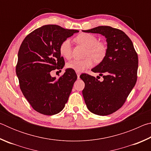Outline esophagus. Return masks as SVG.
Wrapping results in <instances>:
<instances>
[{
    "instance_id": "obj_1",
    "label": "esophagus",
    "mask_w": 151,
    "mask_h": 151,
    "mask_svg": "<svg viewBox=\"0 0 151 151\" xmlns=\"http://www.w3.org/2000/svg\"><path fill=\"white\" fill-rule=\"evenodd\" d=\"M76 75H77V78H80L81 73H78V72H76Z\"/></svg>"
}]
</instances>
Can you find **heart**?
I'll use <instances>...</instances> for the list:
<instances>
[{"instance_id": "1", "label": "heart", "mask_w": 151, "mask_h": 151, "mask_svg": "<svg viewBox=\"0 0 151 151\" xmlns=\"http://www.w3.org/2000/svg\"><path fill=\"white\" fill-rule=\"evenodd\" d=\"M78 44L86 48V57L84 60H73L66 64V67L76 72H83L91 67L93 60L97 63L101 62L107 53V46L103 42H99L97 37L89 33H81L76 38ZM60 53L64 58L70 59L72 57V47L69 39H66L60 46Z\"/></svg>"}]
</instances>
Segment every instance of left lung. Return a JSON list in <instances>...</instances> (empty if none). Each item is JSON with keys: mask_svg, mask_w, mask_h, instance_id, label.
Here are the masks:
<instances>
[{"mask_svg": "<svg viewBox=\"0 0 151 151\" xmlns=\"http://www.w3.org/2000/svg\"><path fill=\"white\" fill-rule=\"evenodd\" d=\"M83 31L99 33L106 39V57L91 70L103 76V81L88 74L80 77L85 85L83 95L88 109L97 115H109L123 105L136 84L137 53L131 40L121 30L100 26Z\"/></svg>", "mask_w": 151, "mask_h": 151, "instance_id": "8db88e82", "label": "left lung"}]
</instances>
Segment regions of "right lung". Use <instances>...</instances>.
Listing matches in <instances>:
<instances>
[{"instance_id":"add662e5","label":"right lung","mask_w":151,"mask_h":151,"mask_svg":"<svg viewBox=\"0 0 151 151\" xmlns=\"http://www.w3.org/2000/svg\"><path fill=\"white\" fill-rule=\"evenodd\" d=\"M77 30L63 29L55 24L44 25L28 35L18 53L16 73L20 90L30 105L39 113L53 115L67 103L77 76L67 68L58 79L50 71L60 70L65 60L60 46Z\"/></svg>"}]
</instances>
